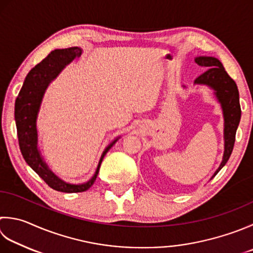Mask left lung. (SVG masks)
<instances>
[{
  "mask_svg": "<svg viewBox=\"0 0 253 253\" xmlns=\"http://www.w3.org/2000/svg\"><path fill=\"white\" fill-rule=\"evenodd\" d=\"M195 62L201 67L206 68L207 70L195 79L196 84H206L215 91V95L221 104L222 112L225 118V152L224 158L215 175L220 171L227 161L229 160L230 155L234 149L236 140V131L238 128L241 108L239 103V91L236 82L226 72L221 62L214 57H197ZM214 175V176H215Z\"/></svg>",
  "mask_w": 253,
  "mask_h": 253,
  "instance_id": "1",
  "label": "left lung"
}]
</instances>
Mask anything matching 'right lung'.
Returning <instances> with one entry per match:
<instances>
[{"instance_id":"add662e5","label":"right lung","mask_w":253,"mask_h":253,"mask_svg":"<svg viewBox=\"0 0 253 253\" xmlns=\"http://www.w3.org/2000/svg\"><path fill=\"white\" fill-rule=\"evenodd\" d=\"M81 53L82 50L79 47L57 49V50L51 51L42 62L36 64L28 72L21 91L18 93V96L16 97V101H15V122H16L17 128L18 145L25 161L51 189L63 193H79L90 189L96 180L104 156L117 141V139L114 140L104 150L95 174L92 179L84 184L79 185L69 184L54 175L48 169L38 151L36 120L43 93L49 83L61 72L62 69L73 59L80 57Z\"/></svg>"}]
</instances>
